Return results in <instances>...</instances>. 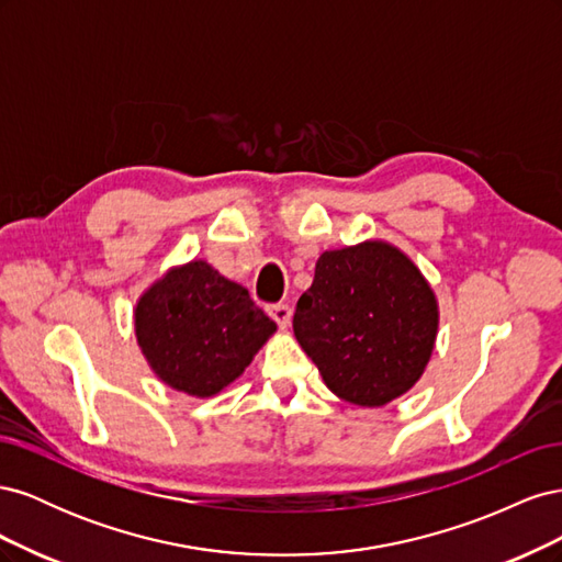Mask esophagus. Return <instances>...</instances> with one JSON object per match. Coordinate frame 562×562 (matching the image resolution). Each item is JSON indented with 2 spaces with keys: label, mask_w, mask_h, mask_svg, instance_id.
I'll list each match as a JSON object with an SVG mask.
<instances>
[{
  "label": "esophagus",
  "mask_w": 562,
  "mask_h": 562,
  "mask_svg": "<svg viewBox=\"0 0 562 562\" xmlns=\"http://www.w3.org/2000/svg\"><path fill=\"white\" fill-rule=\"evenodd\" d=\"M269 316L274 318L279 323V328H288L291 326V316H293V310L288 307V304H271V307L267 310Z\"/></svg>",
  "instance_id": "34e87169"
}]
</instances>
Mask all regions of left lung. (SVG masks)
Listing matches in <instances>:
<instances>
[{
  "instance_id": "8db88e82",
  "label": "left lung",
  "mask_w": 562,
  "mask_h": 562,
  "mask_svg": "<svg viewBox=\"0 0 562 562\" xmlns=\"http://www.w3.org/2000/svg\"><path fill=\"white\" fill-rule=\"evenodd\" d=\"M293 330L335 396L380 407L411 391L427 368L438 302L403 250L363 241L321 255Z\"/></svg>"
}]
</instances>
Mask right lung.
<instances>
[{"instance_id":"right-lung-1","label":"right lung","mask_w":562,"mask_h":562,"mask_svg":"<svg viewBox=\"0 0 562 562\" xmlns=\"http://www.w3.org/2000/svg\"><path fill=\"white\" fill-rule=\"evenodd\" d=\"M133 321L155 375L196 398L232 384L277 330L244 285L203 260L168 269L140 295Z\"/></svg>"}]
</instances>
